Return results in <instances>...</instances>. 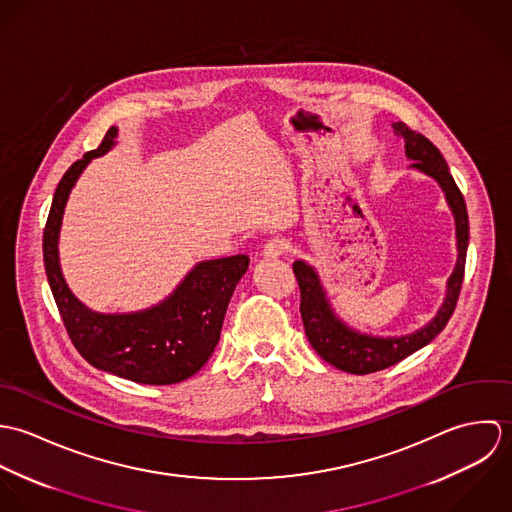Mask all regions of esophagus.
<instances>
[{
  "label": "esophagus",
  "instance_id": "34e87169",
  "mask_svg": "<svg viewBox=\"0 0 512 512\" xmlns=\"http://www.w3.org/2000/svg\"><path fill=\"white\" fill-rule=\"evenodd\" d=\"M288 250V244L284 238H270L266 244H264V256L266 258H280L284 252Z\"/></svg>",
  "mask_w": 512,
  "mask_h": 512
}]
</instances>
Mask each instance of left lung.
Listing matches in <instances>:
<instances>
[{
	"instance_id": "8db88e82",
	"label": "left lung",
	"mask_w": 512,
	"mask_h": 512,
	"mask_svg": "<svg viewBox=\"0 0 512 512\" xmlns=\"http://www.w3.org/2000/svg\"><path fill=\"white\" fill-rule=\"evenodd\" d=\"M394 132L396 136L404 138L406 155L414 161L412 167L434 177L441 185L445 199L455 217L459 254H457L455 270L447 280V295L443 299V305L439 307L438 315L426 327H422L412 335L388 337V339L368 337L343 325L331 311L315 270L301 260L293 262V274L301 295V303H299L301 321L311 347L323 361L351 374H370L376 370H384L388 366L404 361L406 357H410L412 353H416L418 349L434 341L455 311L459 292L463 286V276H465V258H467V244H469V217H467L465 199L459 187L455 185L438 147L420 132L408 128L404 122H396Z\"/></svg>"
}]
</instances>
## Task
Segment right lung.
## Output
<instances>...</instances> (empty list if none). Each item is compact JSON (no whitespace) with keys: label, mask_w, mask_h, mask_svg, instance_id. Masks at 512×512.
Listing matches in <instances>:
<instances>
[{"label":"right lung","mask_w":512,"mask_h":512,"mask_svg":"<svg viewBox=\"0 0 512 512\" xmlns=\"http://www.w3.org/2000/svg\"><path fill=\"white\" fill-rule=\"evenodd\" d=\"M116 134L110 128L102 144L74 161L59 181L43 232L45 272L74 349L90 365L140 384H175L211 359L228 301L250 260L236 254L201 262L163 303L140 313L102 315L86 309L63 280L59 228L78 175L92 157L114 146Z\"/></svg>","instance_id":"1"}]
</instances>
